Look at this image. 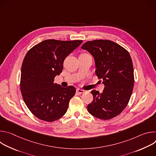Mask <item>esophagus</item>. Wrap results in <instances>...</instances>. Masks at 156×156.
Listing matches in <instances>:
<instances>
[{"mask_svg":"<svg viewBox=\"0 0 156 156\" xmlns=\"http://www.w3.org/2000/svg\"><path fill=\"white\" fill-rule=\"evenodd\" d=\"M76 93H78V94H82L83 93H84V90H81L80 88H78L76 89Z\"/></svg>","mask_w":156,"mask_h":156,"instance_id":"esophagus-1","label":"esophagus"}]
</instances>
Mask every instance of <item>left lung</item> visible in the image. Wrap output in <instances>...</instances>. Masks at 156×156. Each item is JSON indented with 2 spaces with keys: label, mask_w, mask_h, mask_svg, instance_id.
<instances>
[{
  "label": "left lung",
  "mask_w": 156,
  "mask_h": 156,
  "mask_svg": "<svg viewBox=\"0 0 156 156\" xmlns=\"http://www.w3.org/2000/svg\"><path fill=\"white\" fill-rule=\"evenodd\" d=\"M81 49L95 60L96 74L105 85L102 93L91 91L93 100L87 105L92 115L107 120L119 115L126 107L134 86V70L129 52L110 40L85 42Z\"/></svg>",
  "instance_id": "obj_1"
}]
</instances>
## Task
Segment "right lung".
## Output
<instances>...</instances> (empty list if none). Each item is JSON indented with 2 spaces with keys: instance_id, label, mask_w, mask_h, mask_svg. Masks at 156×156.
Here are the masks:
<instances>
[{
  "instance_id": "add662e5",
  "label": "right lung",
  "mask_w": 156,
  "mask_h": 156,
  "mask_svg": "<svg viewBox=\"0 0 156 156\" xmlns=\"http://www.w3.org/2000/svg\"><path fill=\"white\" fill-rule=\"evenodd\" d=\"M82 42L47 39L26 54L21 69L20 90L27 106L39 119L52 122L66 113L75 87H62L54 83V78L62 73L65 58Z\"/></svg>"
}]
</instances>
